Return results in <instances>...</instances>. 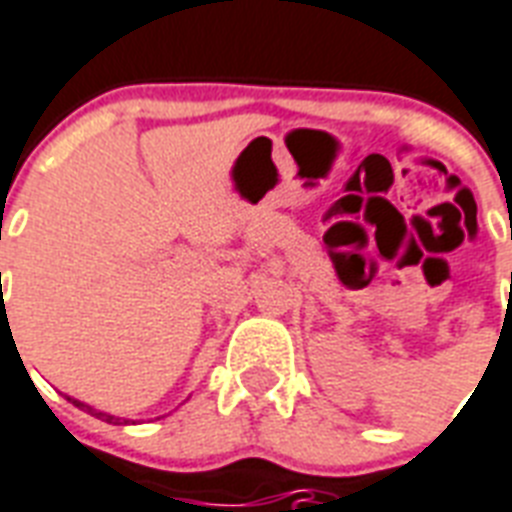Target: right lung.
<instances>
[{
  "label": "right lung",
  "instance_id": "obj_1",
  "mask_svg": "<svg viewBox=\"0 0 512 512\" xmlns=\"http://www.w3.org/2000/svg\"><path fill=\"white\" fill-rule=\"evenodd\" d=\"M69 403L77 405V408H83V411H88V413H91V416H96V419L107 421V424H128V419H117V416H109V413H104V411H96V408L80 403V400H74V397H69Z\"/></svg>",
  "mask_w": 512,
  "mask_h": 512
}]
</instances>
